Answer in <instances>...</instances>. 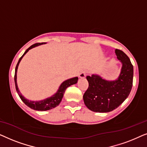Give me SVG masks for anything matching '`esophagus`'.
<instances>
[{
	"label": "esophagus",
	"instance_id": "34e87169",
	"mask_svg": "<svg viewBox=\"0 0 147 147\" xmlns=\"http://www.w3.org/2000/svg\"><path fill=\"white\" fill-rule=\"evenodd\" d=\"M86 72L85 71H82L81 72H80L79 77L80 78H84L86 77Z\"/></svg>",
	"mask_w": 147,
	"mask_h": 147
}]
</instances>
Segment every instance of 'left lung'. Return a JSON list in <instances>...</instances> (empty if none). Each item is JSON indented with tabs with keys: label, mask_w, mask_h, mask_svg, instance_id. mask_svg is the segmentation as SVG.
Returning a JSON list of instances; mask_svg holds the SVG:
<instances>
[{
	"label": "left lung",
	"mask_w": 147,
	"mask_h": 147,
	"mask_svg": "<svg viewBox=\"0 0 147 147\" xmlns=\"http://www.w3.org/2000/svg\"><path fill=\"white\" fill-rule=\"evenodd\" d=\"M122 63L121 73L116 81L108 82L98 76H88L89 86L83 98L86 106L96 112H108L118 108L129 96L133 82V65L122 50H115Z\"/></svg>",
	"instance_id": "8db88e82"
}]
</instances>
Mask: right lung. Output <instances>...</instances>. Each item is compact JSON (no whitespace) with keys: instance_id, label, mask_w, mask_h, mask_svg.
Here are the masks:
<instances>
[{"instance_id":"1","label":"right lung","mask_w":147,"mask_h":147,"mask_svg":"<svg viewBox=\"0 0 147 147\" xmlns=\"http://www.w3.org/2000/svg\"><path fill=\"white\" fill-rule=\"evenodd\" d=\"M43 43H35V44H33V45H32L31 47H29L27 50H26L23 55H22L21 57H20L19 61H18L17 65H16L15 77H14V79H15L16 90H17L18 95L19 96V97L21 99L22 101H23L27 106H29V108H31L33 110H38V111H45V110H49L52 109V108H55L57 106L59 105V104L61 101L62 98H63V94L65 93L66 88H67V87H69V86H70L71 85H73V84H75L77 83L78 80V78L76 77V78H71V79H69V80H66V81H65V82H63V83L61 84V85L60 86V87L59 88V90H58L57 93H56L55 94H54V95L53 96H51V98H47V99H45L44 100H41V101H39V102L29 101V100H27L26 98H25L23 96H22V94L20 93L19 90V89H18L17 84V71L18 65H19V62L21 61L22 57L25 55V54L27 53V52L29 51V49H32V48L36 47V46L41 45V44H43Z\"/></svg>"}]
</instances>
